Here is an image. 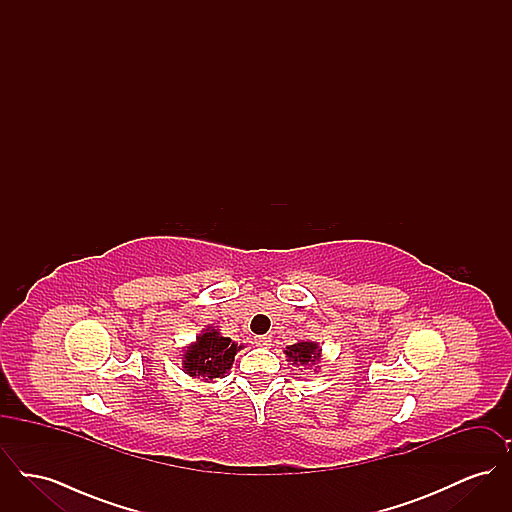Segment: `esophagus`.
Segmentation results:
<instances>
[{"mask_svg": "<svg viewBox=\"0 0 512 512\" xmlns=\"http://www.w3.org/2000/svg\"><path fill=\"white\" fill-rule=\"evenodd\" d=\"M255 343L259 345V347H268L272 340H270V336H255Z\"/></svg>", "mask_w": 512, "mask_h": 512, "instance_id": "esophagus-1", "label": "esophagus"}]
</instances>
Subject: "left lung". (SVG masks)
Segmentation results:
<instances>
[{
	"label": "left lung",
	"mask_w": 512,
	"mask_h": 512,
	"mask_svg": "<svg viewBox=\"0 0 512 512\" xmlns=\"http://www.w3.org/2000/svg\"><path fill=\"white\" fill-rule=\"evenodd\" d=\"M320 347L313 341H299L293 343L290 347H286V355L288 361H292V365L309 366L315 365L320 359Z\"/></svg>",
	"instance_id": "obj_1"
}]
</instances>
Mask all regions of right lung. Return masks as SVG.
<instances>
[{
    "instance_id": "obj_1",
    "label": "right lung",
    "mask_w": 512,
    "mask_h": 512,
    "mask_svg": "<svg viewBox=\"0 0 512 512\" xmlns=\"http://www.w3.org/2000/svg\"><path fill=\"white\" fill-rule=\"evenodd\" d=\"M240 347L222 338L217 330H205L194 345H190L184 353V370L190 376H201L205 380L222 378L234 363V355Z\"/></svg>"
}]
</instances>
